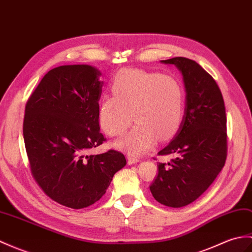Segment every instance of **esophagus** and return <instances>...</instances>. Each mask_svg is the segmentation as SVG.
Here are the masks:
<instances>
[{
    "mask_svg": "<svg viewBox=\"0 0 252 252\" xmlns=\"http://www.w3.org/2000/svg\"><path fill=\"white\" fill-rule=\"evenodd\" d=\"M138 161H139V159L137 157H134V156H131V155L127 156V164H130V165L135 164V163H137Z\"/></svg>",
    "mask_w": 252,
    "mask_h": 252,
    "instance_id": "obj_1",
    "label": "esophagus"
}]
</instances>
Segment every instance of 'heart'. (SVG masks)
Returning <instances> with one entry per match:
<instances>
[{
  "label": "heart",
  "instance_id": "b5f03b06",
  "mask_svg": "<svg viewBox=\"0 0 252 252\" xmlns=\"http://www.w3.org/2000/svg\"><path fill=\"white\" fill-rule=\"evenodd\" d=\"M113 96H105L98 105L99 125L110 136H120L117 147L134 156L143 154L156 143L166 139L181 125L185 110V92L180 81L172 75L124 69L110 84ZM133 117H131V115Z\"/></svg>",
  "mask_w": 252,
  "mask_h": 252
}]
</instances>
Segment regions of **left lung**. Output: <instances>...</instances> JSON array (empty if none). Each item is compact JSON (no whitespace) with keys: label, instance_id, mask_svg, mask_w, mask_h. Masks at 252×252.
<instances>
[{"label":"left lung","instance_id":"obj_1","mask_svg":"<svg viewBox=\"0 0 252 252\" xmlns=\"http://www.w3.org/2000/svg\"><path fill=\"white\" fill-rule=\"evenodd\" d=\"M183 74L186 108L176 135L159 156H176L158 164L149 187L156 201L168 207L194 202L214 183L224 166L227 151L226 115L222 93L200 64L184 57L163 60Z\"/></svg>","mask_w":252,"mask_h":252}]
</instances>
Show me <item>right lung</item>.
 <instances>
[{"label": "right lung", "mask_w": 252, "mask_h": 252, "mask_svg": "<svg viewBox=\"0 0 252 252\" xmlns=\"http://www.w3.org/2000/svg\"><path fill=\"white\" fill-rule=\"evenodd\" d=\"M99 75L85 64L52 68L26 105L23 138L32 176L47 196L73 209L97 202L126 164L114 149L86 156L106 140L97 116Z\"/></svg>", "instance_id": "add662e5"}]
</instances>
